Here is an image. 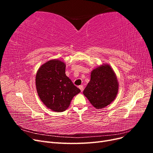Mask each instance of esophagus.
Returning <instances> with one entry per match:
<instances>
[{
	"label": "esophagus",
	"instance_id": "esophagus-1",
	"mask_svg": "<svg viewBox=\"0 0 153 153\" xmlns=\"http://www.w3.org/2000/svg\"><path fill=\"white\" fill-rule=\"evenodd\" d=\"M79 89H80V91L82 92L83 91H84V86H83L82 85H80V86H79Z\"/></svg>",
	"mask_w": 153,
	"mask_h": 153
}]
</instances>
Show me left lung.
I'll list each match as a JSON object with an SVG mask.
<instances>
[{
    "mask_svg": "<svg viewBox=\"0 0 153 153\" xmlns=\"http://www.w3.org/2000/svg\"><path fill=\"white\" fill-rule=\"evenodd\" d=\"M119 83L113 69L108 64L100 65L91 73V80L83 92L92 105L103 108L115 99Z\"/></svg>",
    "mask_w": 153,
    "mask_h": 153,
    "instance_id": "8db88e82",
    "label": "left lung"
}]
</instances>
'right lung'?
I'll return each instance as SVG.
<instances>
[{
	"label": "right lung",
	"instance_id": "right-lung-1",
	"mask_svg": "<svg viewBox=\"0 0 153 153\" xmlns=\"http://www.w3.org/2000/svg\"><path fill=\"white\" fill-rule=\"evenodd\" d=\"M66 64L52 59L41 65L36 75V87L40 100L54 112L65 111L80 90L66 75Z\"/></svg>",
	"mask_w": 153,
	"mask_h": 153
}]
</instances>
